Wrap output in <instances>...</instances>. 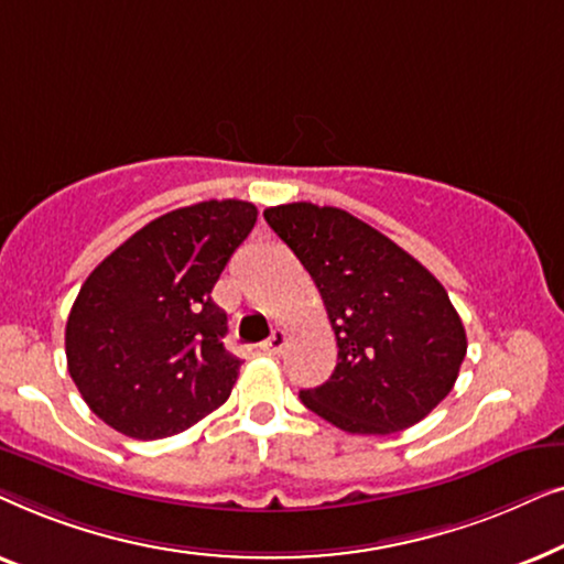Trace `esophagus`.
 I'll return each mask as SVG.
<instances>
[{"label":"esophagus","mask_w":564,"mask_h":564,"mask_svg":"<svg viewBox=\"0 0 564 564\" xmlns=\"http://www.w3.org/2000/svg\"><path fill=\"white\" fill-rule=\"evenodd\" d=\"M288 330H282V328H276L272 336L267 338L264 344H261V351H267V354H280L284 346H288Z\"/></svg>","instance_id":"obj_1"}]
</instances>
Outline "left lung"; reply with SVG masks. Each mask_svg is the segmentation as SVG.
I'll return each instance as SVG.
<instances>
[{
    "instance_id": "left-lung-1",
    "label": "left lung",
    "mask_w": 564,
    "mask_h": 564,
    "mask_svg": "<svg viewBox=\"0 0 564 564\" xmlns=\"http://www.w3.org/2000/svg\"><path fill=\"white\" fill-rule=\"evenodd\" d=\"M269 228L313 276L338 365L300 400L346 434L384 436L434 411L457 382L467 336L421 261L338 207H267Z\"/></svg>"
}]
</instances>
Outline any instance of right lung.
Wrapping results in <instances>:
<instances>
[{
	"label": "right lung",
	"mask_w": 564,
	"mask_h": 564,
	"mask_svg": "<svg viewBox=\"0 0 564 564\" xmlns=\"http://www.w3.org/2000/svg\"><path fill=\"white\" fill-rule=\"evenodd\" d=\"M257 223L243 199H207L151 220L82 284L66 321L68 375L97 419L164 438L226 403L241 359L213 288Z\"/></svg>",
	"instance_id": "1"
}]
</instances>
